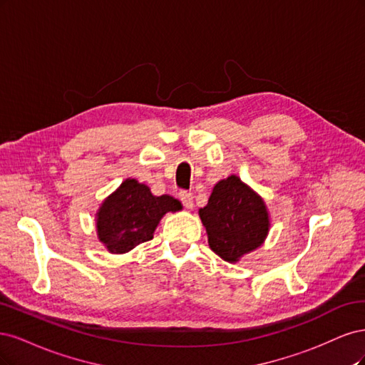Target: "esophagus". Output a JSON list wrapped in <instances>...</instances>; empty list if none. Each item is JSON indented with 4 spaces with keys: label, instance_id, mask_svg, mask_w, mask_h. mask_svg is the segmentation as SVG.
Masks as SVG:
<instances>
[{
    "label": "esophagus",
    "instance_id": "esophagus-1",
    "mask_svg": "<svg viewBox=\"0 0 365 365\" xmlns=\"http://www.w3.org/2000/svg\"><path fill=\"white\" fill-rule=\"evenodd\" d=\"M179 197H180V202H182V205H183L186 209H192V207H194V197H192V194H191V192H187V191H180Z\"/></svg>",
    "mask_w": 365,
    "mask_h": 365
}]
</instances>
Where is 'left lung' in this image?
<instances>
[{
  "instance_id": "1",
  "label": "left lung",
  "mask_w": 365,
  "mask_h": 365,
  "mask_svg": "<svg viewBox=\"0 0 365 365\" xmlns=\"http://www.w3.org/2000/svg\"><path fill=\"white\" fill-rule=\"evenodd\" d=\"M198 214L210 249L227 262H237L259 247L268 233L264 200L237 175L220 180Z\"/></svg>"
}]
</instances>
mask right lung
Returning <instances> with one entry per match:
<instances>
[{
  "label": "right lung",
  "instance_id": "right-lung-1",
  "mask_svg": "<svg viewBox=\"0 0 365 365\" xmlns=\"http://www.w3.org/2000/svg\"><path fill=\"white\" fill-rule=\"evenodd\" d=\"M180 209L179 200L170 195L156 197L148 186L127 179L98 210V238L110 253L130 252L138 244L153 240L163 215Z\"/></svg>",
  "mask_w": 365,
  "mask_h": 365
}]
</instances>
